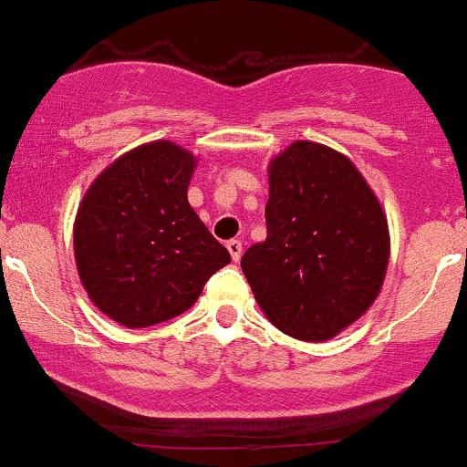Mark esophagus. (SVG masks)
<instances>
[{
  "label": "esophagus",
  "mask_w": 467,
  "mask_h": 467,
  "mask_svg": "<svg viewBox=\"0 0 467 467\" xmlns=\"http://www.w3.org/2000/svg\"><path fill=\"white\" fill-rule=\"evenodd\" d=\"M227 249H229V254H232L234 263H238L240 255H243V243H240V240H229Z\"/></svg>",
  "instance_id": "1"
}]
</instances>
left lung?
Here are the masks:
<instances>
[{
	"instance_id": "1",
	"label": "left lung",
	"mask_w": 467,
	"mask_h": 467,
	"mask_svg": "<svg viewBox=\"0 0 467 467\" xmlns=\"http://www.w3.org/2000/svg\"><path fill=\"white\" fill-rule=\"evenodd\" d=\"M267 238L240 260L265 316L298 340L334 338L383 287L389 229L348 155L298 140L269 162Z\"/></svg>"
}]
</instances>
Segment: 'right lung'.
<instances>
[{
  "instance_id": "add662e5",
  "label": "right lung",
  "mask_w": 467,
  "mask_h": 467,
  "mask_svg": "<svg viewBox=\"0 0 467 467\" xmlns=\"http://www.w3.org/2000/svg\"><path fill=\"white\" fill-rule=\"evenodd\" d=\"M198 160L169 140L135 147L79 202L75 265L95 307L124 327L175 318L232 263L187 200Z\"/></svg>"
}]
</instances>
